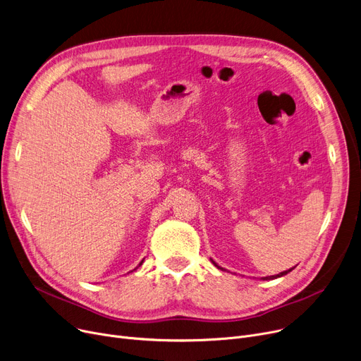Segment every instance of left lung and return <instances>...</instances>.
Masks as SVG:
<instances>
[{"instance_id": "obj_1", "label": "left lung", "mask_w": 361, "mask_h": 361, "mask_svg": "<svg viewBox=\"0 0 361 361\" xmlns=\"http://www.w3.org/2000/svg\"><path fill=\"white\" fill-rule=\"evenodd\" d=\"M212 263L215 264V267H216L218 269H222V271H224V268H221V267H219V264H216V263H215L214 260H212ZM291 269H293V268H291ZM291 269H288V271H283V272H281V274H278V275H272V276H264V278H262V279H267V281H268V279H275V278H279V276H283V275H287V274H290V272H291Z\"/></svg>"}]
</instances>
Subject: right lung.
Instances as JSON below:
<instances>
[{"label":"right lung","mask_w":361,"mask_h":361,"mask_svg":"<svg viewBox=\"0 0 361 361\" xmlns=\"http://www.w3.org/2000/svg\"><path fill=\"white\" fill-rule=\"evenodd\" d=\"M142 263H143V260H142V262H140V263H139V267H140V264H142ZM136 269H137V268H136ZM136 269H135V271H136Z\"/></svg>","instance_id":"right-lung-1"}]
</instances>
